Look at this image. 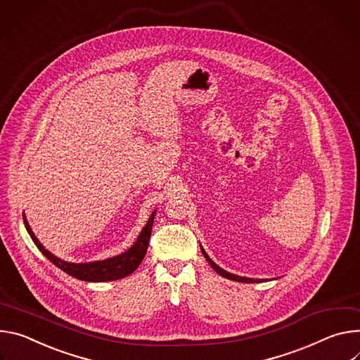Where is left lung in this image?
<instances>
[{
	"instance_id": "obj_1",
	"label": "left lung",
	"mask_w": 360,
	"mask_h": 360,
	"mask_svg": "<svg viewBox=\"0 0 360 360\" xmlns=\"http://www.w3.org/2000/svg\"><path fill=\"white\" fill-rule=\"evenodd\" d=\"M200 249H202V253H203V256H205V259L209 262V264L221 276V277H226V278H229V281H234V282H240V283H262V282H264L263 278H252V277H243V276H237V274H233V273H229V271H226L224 269H221L220 266H217L209 256H207V253L205 252V249L202 248V245H200Z\"/></svg>"
}]
</instances>
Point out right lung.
<instances>
[{
    "label": "right lung",
    "instance_id": "1",
    "mask_svg": "<svg viewBox=\"0 0 360 360\" xmlns=\"http://www.w3.org/2000/svg\"><path fill=\"white\" fill-rule=\"evenodd\" d=\"M154 216H155V210L151 213L148 221L140 231L134 245L129 250L123 252L122 255L108 257L105 260H97V262H89V263H70V262L61 260L60 257L54 256L51 252H49L41 243H39V240L35 237L34 231L31 230V227L27 221L25 214L22 213L25 229H27L28 234L31 236L35 246L39 249V252H41L58 269H61L67 274L78 278V281H84V282H111V281H118V278H123V277L131 274L140 266V263L143 262V259L146 256V252L148 248V240L151 236Z\"/></svg>",
    "mask_w": 360,
    "mask_h": 360
}]
</instances>
